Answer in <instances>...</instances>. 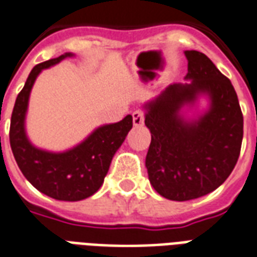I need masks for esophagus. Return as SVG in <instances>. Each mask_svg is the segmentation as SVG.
I'll use <instances>...</instances> for the list:
<instances>
[{
  "label": "esophagus",
  "instance_id": "34e87169",
  "mask_svg": "<svg viewBox=\"0 0 257 257\" xmlns=\"http://www.w3.org/2000/svg\"><path fill=\"white\" fill-rule=\"evenodd\" d=\"M132 118H134V125L135 126H140L144 122V111L142 110H136L132 113Z\"/></svg>",
  "mask_w": 257,
  "mask_h": 257
}]
</instances>
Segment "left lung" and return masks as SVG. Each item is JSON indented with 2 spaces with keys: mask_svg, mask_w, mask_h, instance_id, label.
<instances>
[{
  "mask_svg": "<svg viewBox=\"0 0 257 257\" xmlns=\"http://www.w3.org/2000/svg\"><path fill=\"white\" fill-rule=\"evenodd\" d=\"M187 83H174L144 104V123L151 132L146 157L148 180L169 200L187 201L215 191L233 172L244 135V117L230 80L212 61L187 50ZM200 93L210 107L197 120L179 114Z\"/></svg>",
  "mask_w": 257,
  "mask_h": 257,
  "instance_id": "left-lung-1",
  "label": "left lung"
}]
</instances>
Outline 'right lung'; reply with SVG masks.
<instances>
[{
    "label": "right lung",
    "mask_w": 257,
    "mask_h": 257,
    "mask_svg": "<svg viewBox=\"0 0 257 257\" xmlns=\"http://www.w3.org/2000/svg\"><path fill=\"white\" fill-rule=\"evenodd\" d=\"M72 56L65 53L34 66L17 95L9 129L13 157L24 177L46 196L64 201L87 199L102 187L114 154L134 125L132 115H126L119 122L95 129L84 142L64 153H50L32 146L24 126L32 85L42 70Z\"/></svg>",
    "instance_id": "obj_1"
}]
</instances>
